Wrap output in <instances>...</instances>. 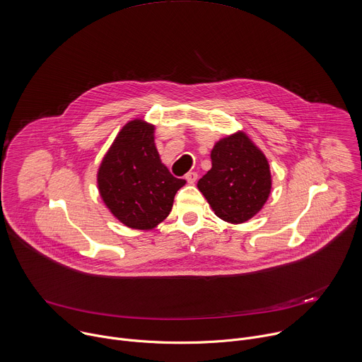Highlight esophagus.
I'll return each mask as SVG.
<instances>
[{
    "mask_svg": "<svg viewBox=\"0 0 362 362\" xmlns=\"http://www.w3.org/2000/svg\"><path fill=\"white\" fill-rule=\"evenodd\" d=\"M197 177H199V175H197L196 172H189V173L186 175V180H187V183H194V182L197 180Z\"/></svg>",
    "mask_w": 362,
    "mask_h": 362,
    "instance_id": "esophagus-1",
    "label": "esophagus"
}]
</instances>
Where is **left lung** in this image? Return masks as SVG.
I'll return each mask as SVG.
<instances>
[{"label":"left lung","instance_id":"8db88e82","mask_svg":"<svg viewBox=\"0 0 362 362\" xmlns=\"http://www.w3.org/2000/svg\"><path fill=\"white\" fill-rule=\"evenodd\" d=\"M197 187L220 218L235 224L247 221L270 194L269 162L246 135L228 136L213 148L211 169Z\"/></svg>","mask_w":362,"mask_h":362}]
</instances>
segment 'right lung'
I'll list each match as a JSON object with an SVG mask.
<instances>
[{
	"instance_id": "1",
	"label": "right lung",
	"mask_w": 362,
	"mask_h": 362,
	"mask_svg": "<svg viewBox=\"0 0 362 362\" xmlns=\"http://www.w3.org/2000/svg\"><path fill=\"white\" fill-rule=\"evenodd\" d=\"M186 183L162 165L153 127L136 119L119 132L98 173L109 210L132 228L149 230L165 220L177 190Z\"/></svg>"
}]
</instances>
